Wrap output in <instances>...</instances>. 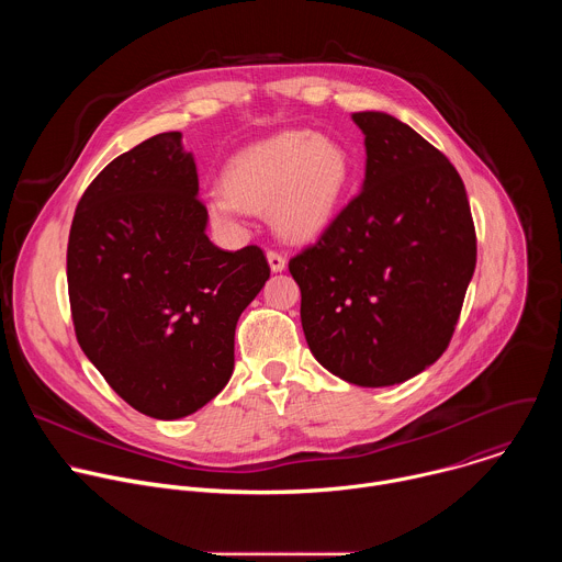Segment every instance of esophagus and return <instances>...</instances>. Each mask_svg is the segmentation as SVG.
<instances>
[{"mask_svg":"<svg viewBox=\"0 0 562 562\" xmlns=\"http://www.w3.org/2000/svg\"><path fill=\"white\" fill-rule=\"evenodd\" d=\"M267 260H269V267H271L273 273L284 271V267H286V258H284L280 251H276V249L267 251Z\"/></svg>","mask_w":562,"mask_h":562,"instance_id":"obj_1","label":"esophagus"}]
</instances>
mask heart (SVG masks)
Listing matches in <instances>:
<instances>
[{"mask_svg": "<svg viewBox=\"0 0 562 562\" xmlns=\"http://www.w3.org/2000/svg\"><path fill=\"white\" fill-rule=\"evenodd\" d=\"M349 180L351 157L340 142L291 131L237 153L209 206L220 220H233L243 206L271 209L280 235L308 239L334 220Z\"/></svg>", "mask_w": 562, "mask_h": 562, "instance_id": "1", "label": "heart"}]
</instances>
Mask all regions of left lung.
Listing matches in <instances>:
<instances>
[{
  "label": "left lung",
  "instance_id": "8db88e82",
  "mask_svg": "<svg viewBox=\"0 0 562 562\" xmlns=\"http://www.w3.org/2000/svg\"><path fill=\"white\" fill-rule=\"evenodd\" d=\"M362 191L289 260L315 360L360 386L405 382L451 342L475 269V226L456 167L400 120L353 113Z\"/></svg>",
  "mask_w": 562,
  "mask_h": 562
}]
</instances>
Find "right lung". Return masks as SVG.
<instances>
[{
  "mask_svg": "<svg viewBox=\"0 0 562 562\" xmlns=\"http://www.w3.org/2000/svg\"><path fill=\"white\" fill-rule=\"evenodd\" d=\"M198 187L182 133L153 135L100 171L68 235L77 342L124 403L157 420L224 389L237 317L271 276L260 247L211 243Z\"/></svg>",
  "mask_w": 562,
  "mask_h": 562,
  "instance_id": "obj_1",
  "label": "right lung"
}]
</instances>
